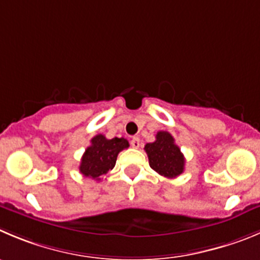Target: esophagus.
<instances>
[{
  "mask_svg": "<svg viewBox=\"0 0 260 260\" xmlns=\"http://www.w3.org/2000/svg\"><path fill=\"white\" fill-rule=\"evenodd\" d=\"M130 144H132L133 148H139V145H140L139 138H137V137L133 138V139L130 140Z\"/></svg>",
  "mask_w": 260,
  "mask_h": 260,
  "instance_id": "obj_1",
  "label": "esophagus"
}]
</instances>
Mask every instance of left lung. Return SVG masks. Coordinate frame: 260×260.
<instances>
[{"instance_id": "obj_1", "label": "left lung", "mask_w": 260, "mask_h": 260, "mask_svg": "<svg viewBox=\"0 0 260 260\" xmlns=\"http://www.w3.org/2000/svg\"><path fill=\"white\" fill-rule=\"evenodd\" d=\"M149 166L155 172L167 179H174L184 172L185 158L170 133L158 132L155 140L144 147Z\"/></svg>"}]
</instances>
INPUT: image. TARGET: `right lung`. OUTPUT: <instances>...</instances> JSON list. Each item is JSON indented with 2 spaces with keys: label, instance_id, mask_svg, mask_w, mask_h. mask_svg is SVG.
I'll return each mask as SVG.
<instances>
[{
  "label": "right lung",
  "instance_id": "1",
  "mask_svg": "<svg viewBox=\"0 0 260 260\" xmlns=\"http://www.w3.org/2000/svg\"><path fill=\"white\" fill-rule=\"evenodd\" d=\"M90 143L81 157L79 170L85 177L100 181L101 176L115 167L118 153L128 148V142L123 138L107 139L105 135L98 134Z\"/></svg>",
  "mask_w": 260,
  "mask_h": 260
}]
</instances>
